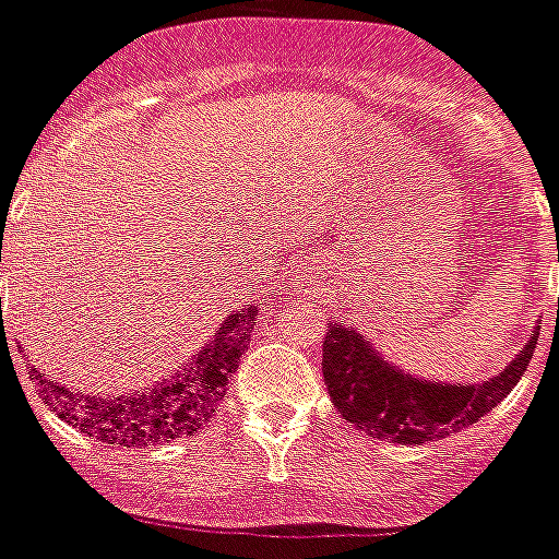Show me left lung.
Here are the masks:
<instances>
[{
  "label": "left lung",
  "instance_id": "1",
  "mask_svg": "<svg viewBox=\"0 0 559 559\" xmlns=\"http://www.w3.org/2000/svg\"><path fill=\"white\" fill-rule=\"evenodd\" d=\"M536 338L516 361L484 384H437L393 370L356 329L329 323L323 338V382L341 417L358 431L393 443H426L455 435L490 414L531 365Z\"/></svg>",
  "mask_w": 559,
  "mask_h": 559
}]
</instances>
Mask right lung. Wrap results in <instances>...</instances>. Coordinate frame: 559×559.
Segmentation results:
<instances>
[{
  "mask_svg": "<svg viewBox=\"0 0 559 559\" xmlns=\"http://www.w3.org/2000/svg\"><path fill=\"white\" fill-rule=\"evenodd\" d=\"M257 314V306L230 314L221 323L215 338L198 353V358L142 393L84 396L46 379L37 367H34V379L43 402L51 411H58L60 419H67L78 431L102 443L128 445V449L171 443L180 437L198 435L215 417L230 376L239 370L241 353L248 349Z\"/></svg>",
  "mask_w": 559,
  "mask_h": 559,
  "instance_id": "right-lung-1",
  "label": "right lung"
}]
</instances>
